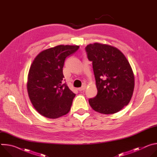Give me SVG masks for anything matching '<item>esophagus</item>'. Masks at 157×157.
<instances>
[{
	"instance_id": "obj_1",
	"label": "esophagus",
	"mask_w": 157,
	"mask_h": 157,
	"mask_svg": "<svg viewBox=\"0 0 157 157\" xmlns=\"http://www.w3.org/2000/svg\"><path fill=\"white\" fill-rule=\"evenodd\" d=\"M86 87V86H82V87H81L78 88V90L79 91H84V90H85Z\"/></svg>"
}]
</instances>
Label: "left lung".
<instances>
[{"label":"left lung","instance_id":"obj_1","mask_svg":"<svg viewBox=\"0 0 157 157\" xmlns=\"http://www.w3.org/2000/svg\"><path fill=\"white\" fill-rule=\"evenodd\" d=\"M87 58L93 61L98 94L89 99L93 110L103 114H113L129 103L135 86L131 66L117 48L94 43L86 47Z\"/></svg>","mask_w":157,"mask_h":157}]
</instances>
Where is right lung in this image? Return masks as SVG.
Segmentation results:
<instances>
[{"label":"right lung","instance_id":"obj_1","mask_svg":"<svg viewBox=\"0 0 157 157\" xmlns=\"http://www.w3.org/2000/svg\"><path fill=\"white\" fill-rule=\"evenodd\" d=\"M79 45H59L41 52L29 71L27 91L38 113L56 119L69 113L75 94L63 83V68L66 58L76 52Z\"/></svg>","mask_w":157,"mask_h":157}]
</instances>
